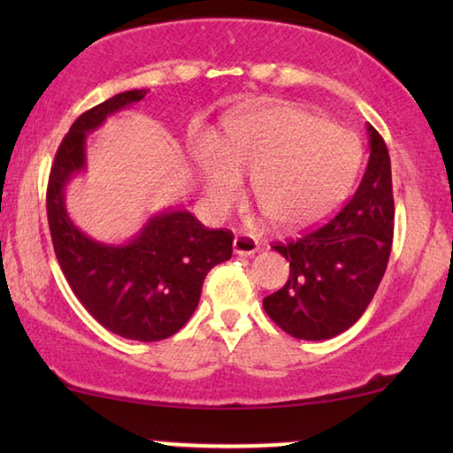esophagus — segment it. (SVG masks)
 <instances>
[{"label": "esophagus", "instance_id": "esophagus-1", "mask_svg": "<svg viewBox=\"0 0 453 453\" xmlns=\"http://www.w3.org/2000/svg\"><path fill=\"white\" fill-rule=\"evenodd\" d=\"M233 250L239 256H253V253L259 251V241L251 234H237L233 241Z\"/></svg>", "mask_w": 453, "mask_h": 453}]
</instances>
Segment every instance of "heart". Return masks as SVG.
Returning <instances> with one entry per match:
<instances>
[{
    "instance_id": "b5f03b06",
    "label": "heart",
    "mask_w": 453,
    "mask_h": 453,
    "mask_svg": "<svg viewBox=\"0 0 453 453\" xmlns=\"http://www.w3.org/2000/svg\"><path fill=\"white\" fill-rule=\"evenodd\" d=\"M208 200L226 210L251 179L256 203L272 225L299 228L330 216L346 200L361 165L350 129L326 123L293 104H276L228 123L216 148H194Z\"/></svg>"
}]
</instances>
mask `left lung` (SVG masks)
<instances>
[{
	"label": "left lung",
	"instance_id": "obj_1",
	"mask_svg": "<svg viewBox=\"0 0 453 453\" xmlns=\"http://www.w3.org/2000/svg\"><path fill=\"white\" fill-rule=\"evenodd\" d=\"M369 163L355 196L326 225L274 243L290 264L287 284L264 299L278 327L299 340L338 336L365 313L386 274L394 237L392 165L373 126Z\"/></svg>",
	"mask_w": 453,
	"mask_h": 453
}]
</instances>
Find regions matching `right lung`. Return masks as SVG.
<instances>
[{"mask_svg":"<svg viewBox=\"0 0 453 453\" xmlns=\"http://www.w3.org/2000/svg\"><path fill=\"white\" fill-rule=\"evenodd\" d=\"M144 96L146 90L121 92L72 123L49 175L47 220L61 272L86 311L117 336L157 342L194 315L203 278L233 256V233L203 226L188 210H169L129 243L104 245L73 225L64 202L65 185L86 166V134Z\"/></svg>","mask_w":453,"mask_h":453,"instance_id":"obj_1","label":"right lung"}]
</instances>
